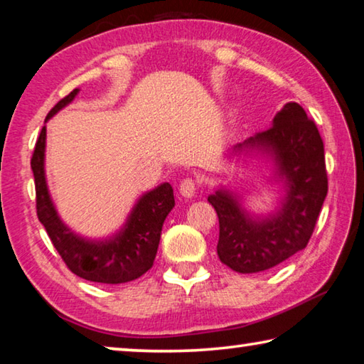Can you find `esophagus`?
<instances>
[{"label":"esophagus","mask_w":364,"mask_h":364,"mask_svg":"<svg viewBox=\"0 0 364 364\" xmlns=\"http://www.w3.org/2000/svg\"><path fill=\"white\" fill-rule=\"evenodd\" d=\"M180 193L184 197H193L197 193V183L193 178H184L180 184Z\"/></svg>","instance_id":"1"}]
</instances>
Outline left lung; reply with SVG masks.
<instances>
[{"instance_id": "8db88e82", "label": "left lung", "mask_w": 364, "mask_h": 364, "mask_svg": "<svg viewBox=\"0 0 364 364\" xmlns=\"http://www.w3.org/2000/svg\"><path fill=\"white\" fill-rule=\"evenodd\" d=\"M245 147L273 157L276 173L287 186L279 210L267 218H254L236 196L221 189L208 196V202L218 215L221 263L237 273H258L306 247L328 194V171L321 134L297 102H287L268 130L236 149Z\"/></svg>"}]
</instances>
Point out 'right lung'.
<instances>
[{"instance_id":"1","label":"right lung","mask_w":364,"mask_h":364,"mask_svg":"<svg viewBox=\"0 0 364 364\" xmlns=\"http://www.w3.org/2000/svg\"><path fill=\"white\" fill-rule=\"evenodd\" d=\"M77 93L78 90H73L60 100L49 110L46 120L72 102ZM45 144L46 127H43L30 162L35 178L36 215L67 268L80 278L101 284H122L143 276L152 268L164 221L175 207L173 188L164 183L146 193L133 207L125 226L112 237L102 241L80 237L60 221L49 197L45 178Z\"/></svg>"}]
</instances>
